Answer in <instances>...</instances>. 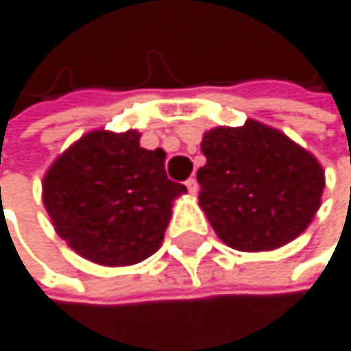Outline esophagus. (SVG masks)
<instances>
[{
    "label": "esophagus",
    "instance_id": "obj_1",
    "mask_svg": "<svg viewBox=\"0 0 351 351\" xmlns=\"http://www.w3.org/2000/svg\"><path fill=\"white\" fill-rule=\"evenodd\" d=\"M185 185H187L189 193H197V179H195V177L187 179V181H185Z\"/></svg>",
    "mask_w": 351,
    "mask_h": 351
}]
</instances>
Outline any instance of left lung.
<instances>
[{
  "instance_id": "left-lung-1",
  "label": "left lung",
  "mask_w": 351,
  "mask_h": 351,
  "mask_svg": "<svg viewBox=\"0 0 351 351\" xmlns=\"http://www.w3.org/2000/svg\"><path fill=\"white\" fill-rule=\"evenodd\" d=\"M199 206L236 250H274L301 236L320 208L324 170L285 132L248 119L202 138Z\"/></svg>"
}]
</instances>
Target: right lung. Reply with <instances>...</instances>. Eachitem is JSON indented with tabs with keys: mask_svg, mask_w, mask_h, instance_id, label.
Here are the masks:
<instances>
[{
	"mask_svg": "<svg viewBox=\"0 0 351 351\" xmlns=\"http://www.w3.org/2000/svg\"><path fill=\"white\" fill-rule=\"evenodd\" d=\"M136 130H94L54 160L44 206L56 234L84 259L134 265L162 246L172 202L187 191L166 177L164 149H143Z\"/></svg>",
	"mask_w": 351,
	"mask_h": 351,
	"instance_id": "right-lung-1",
	"label": "right lung"
}]
</instances>
